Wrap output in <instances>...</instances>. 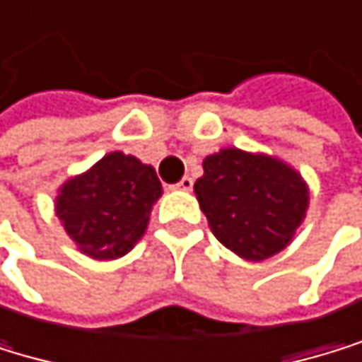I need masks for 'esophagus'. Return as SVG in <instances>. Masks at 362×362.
Instances as JSON below:
<instances>
[{"instance_id": "1", "label": "esophagus", "mask_w": 362, "mask_h": 362, "mask_svg": "<svg viewBox=\"0 0 362 362\" xmlns=\"http://www.w3.org/2000/svg\"><path fill=\"white\" fill-rule=\"evenodd\" d=\"M175 189H180V191H191V189H193V177L185 175V177L175 185Z\"/></svg>"}]
</instances>
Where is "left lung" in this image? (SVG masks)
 I'll return each mask as SVG.
<instances>
[{"instance_id":"1","label":"left lung","mask_w":362,"mask_h":362,"mask_svg":"<svg viewBox=\"0 0 362 362\" xmlns=\"http://www.w3.org/2000/svg\"><path fill=\"white\" fill-rule=\"evenodd\" d=\"M195 195L213 235L235 255L262 262L281 252L308 211L301 175L277 158L222 149L204 158Z\"/></svg>"}]
</instances>
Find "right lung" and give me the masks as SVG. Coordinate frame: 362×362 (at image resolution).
I'll return each mask as SVG.
<instances>
[{
  "label": "right lung",
  "instance_id": "obj_1",
  "mask_svg": "<svg viewBox=\"0 0 362 362\" xmlns=\"http://www.w3.org/2000/svg\"><path fill=\"white\" fill-rule=\"evenodd\" d=\"M160 195L153 167L114 151L59 189L57 215L81 252L116 259L142 237Z\"/></svg>",
  "mask_w": 362,
  "mask_h": 362
}]
</instances>
